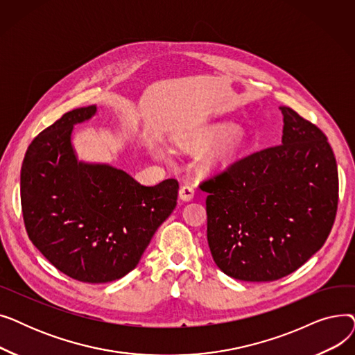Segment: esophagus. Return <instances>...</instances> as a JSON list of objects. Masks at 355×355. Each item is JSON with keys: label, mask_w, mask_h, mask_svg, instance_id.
<instances>
[{"label": "esophagus", "mask_w": 355, "mask_h": 355, "mask_svg": "<svg viewBox=\"0 0 355 355\" xmlns=\"http://www.w3.org/2000/svg\"><path fill=\"white\" fill-rule=\"evenodd\" d=\"M178 197H180L182 201H190V200H193V197H194V190H193V187H190V185H182V187H181L180 191H178Z\"/></svg>", "instance_id": "34e87169"}]
</instances>
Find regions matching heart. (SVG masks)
Returning a JSON list of instances; mask_svg holds the SVG:
<instances>
[{
  "mask_svg": "<svg viewBox=\"0 0 355 355\" xmlns=\"http://www.w3.org/2000/svg\"><path fill=\"white\" fill-rule=\"evenodd\" d=\"M239 132L240 130L236 125H232V123L217 125V126L207 129L206 132H202L198 137L181 139L178 142V145L187 153H202L204 149L210 148L214 142H217L223 138L234 137ZM240 151H241V144H240L239 138H232L229 142H226L225 145L216 149V151L206 155V158L202 159V170L209 174L225 171L237 161V158L240 157ZM154 155L165 162L171 161L170 151L162 146L154 148Z\"/></svg>",
  "mask_w": 355,
  "mask_h": 355,
  "instance_id": "1",
  "label": "heart"
}]
</instances>
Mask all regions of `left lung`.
Here are the masks:
<instances>
[{"instance_id": "8db88e82", "label": "left lung", "mask_w": 355, "mask_h": 355, "mask_svg": "<svg viewBox=\"0 0 355 355\" xmlns=\"http://www.w3.org/2000/svg\"><path fill=\"white\" fill-rule=\"evenodd\" d=\"M282 144L204 181L207 240L220 270L246 282L281 279L318 252L338 206V170L322 130L288 106Z\"/></svg>"}]
</instances>
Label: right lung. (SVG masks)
Masks as SVG:
<instances>
[{"mask_svg":"<svg viewBox=\"0 0 355 355\" xmlns=\"http://www.w3.org/2000/svg\"><path fill=\"white\" fill-rule=\"evenodd\" d=\"M96 105L67 112L30 144L21 166V207L33 245L64 275L86 284L123 277L177 206L178 181L145 187L109 164L79 161L74 125Z\"/></svg>","mask_w":355,"mask_h":355,"instance_id":"obj_1","label":"right lung"}]
</instances>
